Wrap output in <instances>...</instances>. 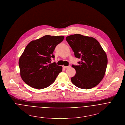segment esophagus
<instances>
[{
  "mask_svg": "<svg viewBox=\"0 0 125 125\" xmlns=\"http://www.w3.org/2000/svg\"><path fill=\"white\" fill-rule=\"evenodd\" d=\"M71 66L70 65H68V66H63V68H68V67H70Z\"/></svg>",
  "mask_w": 125,
  "mask_h": 125,
  "instance_id": "34e87169",
  "label": "esophagus"
}]
</instances>
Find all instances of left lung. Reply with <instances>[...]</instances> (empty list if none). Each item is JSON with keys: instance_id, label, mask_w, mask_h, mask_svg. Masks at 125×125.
Masks as SVG:
<instances>
[{"instance_id": "left-lung-1", "label": "left lung", "mask_w": 125, "mask_h": 125, "mask_svg": "<svg viewBox=\"0 0 125 125\" xmlns=\"http://www.w3.org/2000/svg\"><path fill=\"white\" fill-rule=\"evenodd\" d=\"M66 40L75 57L81 60L78 62V65H72L76 74L71 78L72 82L84 89L98 85L104 77L108 62L107 55L98 41L80 34L67 36Z\"/></svg>"}]
</instances>
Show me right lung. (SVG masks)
Returning <instances> with one entry per match:
<instances>
[{
  "label": "right lung",
  "instance_id": "1",
  "mask_svg": "<svg viewBox=\"0 0 125 125\" xmlns=\"http://www.w3.org/2000/svg\"><path fill=\"white\" fill-rule=\"evenodd\" d=\"M63 39L62 36L46 35L27 45L19 61L20 75L27 84L42 89L53 83L62 67L49 63L54 58L55 47Z\"/></svg>",
  "mask_w": 125,
  "mask_h": 125
}]
</instances>
